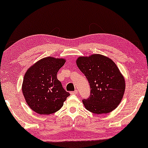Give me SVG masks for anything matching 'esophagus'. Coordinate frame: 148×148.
I'll return each instance as SVG.
<instances>
[{
    "mask_svg": "<svg viewBox=\"0 0 148 148\" xmlns=\"http://www.w3.org/2000/svg\"><path fill=\"white\" fill-rule=\"evenodd\" d=\"M70 94H77V90H75L74 91H71V92H70Z\"/></svg>",
    "mask_w": 148,
    "mask_h": 148,
    "instance_id": "obj_1",
    "label": "esophagus"
}]
</instances>
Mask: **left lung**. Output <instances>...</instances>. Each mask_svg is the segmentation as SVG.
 Returning <instances> with one entry per match:
<instances>
[{"label": "left lung", "instance_id": "left-lung-1", "mask_svg": "<svg viewBox=\"0 0 148 148\" xmlns=\"http://www.w3.org/2000/svg\"><path fill=\"white\" fill-rule=\"evenodd\" d=\"M76 63L90 84V96L83 100L86 110L95 114L114 110L125 90V79L115 63L100 54L79 57Z\"/></svg>", "mask_w": 148, "mask_h": 148}]
</instances>
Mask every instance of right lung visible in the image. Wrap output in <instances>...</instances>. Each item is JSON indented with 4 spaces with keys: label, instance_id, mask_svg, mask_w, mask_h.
<instances>
[{
    "label": "right lung",
    "instance_id": "1",
    "mask_svg": "<svg viewBox=\"0 0 148 148\" xmlns=\"http://www.w3.org/2000/svg\"><path fill=\"white\" fill-rule=\"evenodd\" d=\"M64 59L47 57L33 65L24 76L22 92L31 110L40 115H50L60 110L70 94L57 79Z\"/></svg>",
    "mask_w": 148,
    "mask_h": 148
}]
</instances>
